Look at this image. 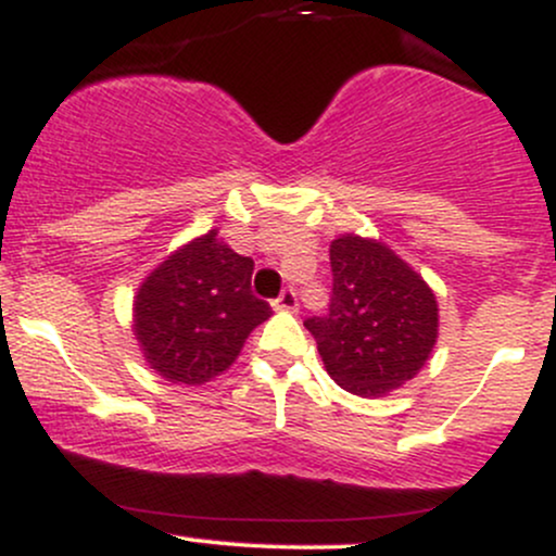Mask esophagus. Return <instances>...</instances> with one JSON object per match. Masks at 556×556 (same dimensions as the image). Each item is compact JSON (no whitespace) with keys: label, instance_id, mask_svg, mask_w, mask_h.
I'll use <instances>...</instances> for the list:
<instances>
[{"label":"esophagus","instance_id":"1","mask_svg":"<svg viewBox=\"0 0 556 556\" xmlns=\"http://www.w3.org/2000/svg\"><path fill=\"white\" fill-rule=\"evenodd\" d=\"M274 308L277 311H298V295L292 287H285L282 292H279V298L274 300Z\"/></svg>","mask_w":556,"mask_h":556}]
</instances>
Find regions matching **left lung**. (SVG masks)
<instances>
[{
  "instance_id": "obj_1",
  "label": "left lung",
  "mask_w": 556,
  "mask_h": 556,
  "mask_svg": "<svg viewBox=\"0 0 556 556\" xmlns=\"http://www.w3.org/2000/svg\"><path fill=\"white\" fill-rule=\"evenodd\" d=\"M329 264V314L303 324L337 384L381 397L429 361L439 334L437 298L384 242L342 235L331 240Z\"/></svg>"
}]
</instances>
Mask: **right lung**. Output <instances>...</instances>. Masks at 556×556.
Returning <instances> with one entry per match:
<instances>
[{
  "mask_svg": "<svg viewBox=\"0 0 556 556\" xmlns=\"http://www.w3.org/2000/svg\"><path fill=\"white\" fill-rule=\"evenodd\" d=\"M253 258L208 229L146 277L132 308L143 358L172 384L198 387L227 371L248 334L271 316L251 290Z\"/></svg>",
  "mask_w": 556,
  "mask_h": 556,
  "instance_id": "1",
  "label": "right lung"
}]
</instances>
